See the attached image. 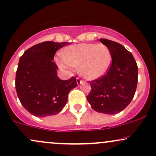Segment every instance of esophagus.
<instances>
[{"label":"esophagus","instance_id":"obj_1","mask_svg":"<svg viewBox=\"0 0 156 156\" xmlns=\"http://www.w3.org/2000/svg\"><path fill=\"white\" fill-rule=\"evenodd\" d=\"M76 82H77V84H78V85H80V84H82L83 83V80H80V78H76Z\"/></svg>","mask_w":156,"mask_h":156}]
</instances>
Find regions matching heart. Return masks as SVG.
I'll list each match as a JSON object with an SVG mask.
<instances>
[{"label":"heart","mask_w":156,"mask_h":156,"mask_svg":"<svg viewBox=\"0 0 156 156\" xmlns=\"http://www.w3.org/2000/svg\"><path fill=\"white\" fill-rule=\"evenodd\" d=\"M63 60H58L60 67H78V72L89 80L99 78L106 72L111 61V54L105 45L80 44L70 46L62 54Z\"/></svg>","instance_id":"heart-1"}]
</instances>
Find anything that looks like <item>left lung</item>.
I'll use <instances>...</instances> for the list:
<instances>
[{
    "instance_id": "1",
    "label": "left lung",
    "mask_w": 156,
    "mask_h": 156,
    "mask_svg": "<svg viewBox=\"0 0 156 156\" xmlns=\"http://www.w3.org/2000/svg\"><path fill=\"white\" fill-rule=\"evenodd\" d=\"M109 48L112 64L105 75L90 81L91 90L86 99L95 111L119 113L132 102L138 81V67L131 52L121 44L99 39Z\"/></svg>"
}]
</instances>
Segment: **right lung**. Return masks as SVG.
Segmentation results:
<instances>
[{"label": "right lung", "mask_w": 156, "mask_h": 156, "mask_svg": "<svg viewBox=\"0 0 156 156\" xmlns=\"http://www.w3.org/2000/svg\"><path fill=\"white\" fill-rule=\"evenodd\" d=\"M70 43L45 41L24 51L16 73V91L20 102L32 115L43 118L62 110L70 90L78 84L72 77L63 80L57 76L54 62L57 51Z\"/></svg>", "instance_id": "obj_1"}]
</instances>
